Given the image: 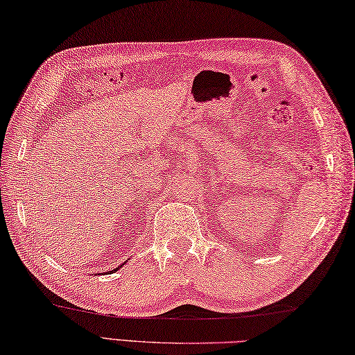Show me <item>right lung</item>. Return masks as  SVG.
I'll return each mask as SVG.
<instances>
[{"instance_id": "add662e5", "label": "right lung", "mask_w": 355, "mask_h": 355, "mask_svg": "<svg viewBox=\"0 0 355 355\" xmlns=\"http://www.w3.org/2000/svg\"><path fill=\"white\" fill-rule=\"evenodd\" d=\"M124 263H125V262H124ZM124 263H122V266H124ZM122 266H119V267H116V268H114V270H112V272H116V270H119V268H121V267H122Z\"/></svg>"}]
</instances>
